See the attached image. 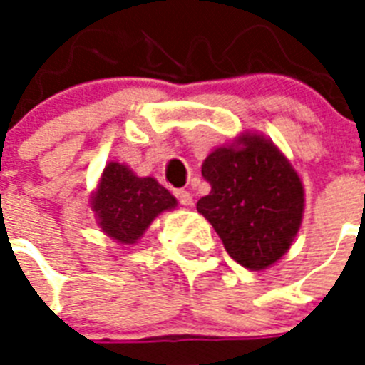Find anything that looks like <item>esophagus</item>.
Listing matches in <instances>:
<instances>
[{
  "label": "esophagus",
  "mask_w": 365,
  "mask_h": 365,
  "mask_svg": "<svg viewBox=\"0 0 365 365\" xmlns=\"http://www.w3.org/2000/svg\"><path fill=\"white\" fill-rule=\"evenodd\" d=\"M174 195H176V199L180 205L183 206H191L193 205V195L189 193V191H183V189H176L174 191Z\"/></svg>",
  "instance_id": "esophagus-1"
}]
</instances>
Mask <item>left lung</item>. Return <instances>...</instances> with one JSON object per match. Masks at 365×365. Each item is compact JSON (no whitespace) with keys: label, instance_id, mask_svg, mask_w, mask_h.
<instances>
[{"label":"left lung","instance_id":"obj_1","mask_svg":"<svg viewBox=\"0 0 365 365\" xmlns=\"http://www.w3.org/2000/svg\"><path fill=\"white\" fill-rule=\"evenodd\" d=\"M210 193L197 202L227 254L261 271L277 263L301 227L305 191L282 151L265 136L244 132L202 163Z\"/></svg>","mask_w":365,"mask_h":365}]
</instances>
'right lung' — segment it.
Wrapping results in <instances>:
<instances>
[{"label": "right lung", "instance_id": "1", "mask_svg": "<svg viewBox=\"0 0 365 365\" xmlns=\"http://www.w3.org/2000/svg\"><path fill=\"white\" fill-rule=\"evenodd\" d=\"M100 229L121 244H134L155 217L178 200L155 178H140L121 163H108L91 197Z\"/></svg>", "mask_w": 365, "mask_h": 365}]
</instances>
